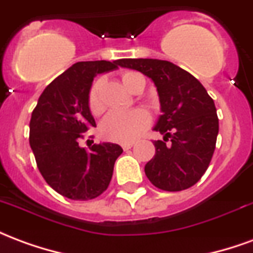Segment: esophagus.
<instances>
[{"instance_id": "esophagus-1", "label": "esophagus", "mask_w": 253, "mask_h": 253, "mask_svg": "<svg viewBox=\"0 0 253 253\" xmlns=\"http://www.w3.org/2000/svg\"><path fill=\"white\" fill-rule=\"evenodd\" d=\"M132 146H134V143H132V142L122 143V148H123V150H128V149H131Z\"/></svg>"}]
</instances>
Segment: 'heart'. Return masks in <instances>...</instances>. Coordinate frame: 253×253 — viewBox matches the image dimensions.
Returning a JSON list of instances; mask_svg holds the SVG:
<instances>
[{
    "label": "heart",
    "mask_w": 253,
    "mask_h": 253,
    "mask_svg": "<svg viewBox=\"0 0 253 253\" xmlns=\"http://www.w3.org/2000/svg\"><path fill=\"white\" fill-rule=\"evenodd\" d=\"M137 76L139 74L134 72H126L122 74V83L128 90L132 89V84ZM100 86H101V80L94 81L88 94V108L93 115H100L104 110V105L100 97ZM149 125H150V115L148 114V111L142 108L130 111H112L100 123V132L105 139L127 143L141 137Z\"/></svg>",
    "instance_id": "obj_1"
}]
</instances>
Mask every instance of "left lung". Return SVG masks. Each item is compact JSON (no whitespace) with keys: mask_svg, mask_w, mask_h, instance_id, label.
<instances>
[{"mask_svg":"<svg viewBox=\"0 0 253 253\" xmlns=\"http://www.w3.org/2000/svg\"><path fill=\"white\" fill-rule=\"evenodd\" d=\"M119 66L141 72L157 88L161 104L156 131L164 141H154L156 154L145 165L150 183L160 190H187L209 168L218 135L214 101L192 74L161 59H121ZM171 143L166 145V141Z\"/></svg>","mask_w":253,"mask_h":253,"instance_id":"1","label":"left lung"}]
</instances>
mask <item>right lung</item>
<instances>
[{
    "instance_id": "right-lung-1",
    "label": "right lung",
    "mask_w": 253,
    "mask_h": 253,
    "mask_svg": "<svg viewBox=\"0 0 253 253\" xmlns=\"http://www.w3.org/2000/svg\"><path fill=\"white\" fill-rule=\"evenodd\" d=\"M119 61L77 62L43 90L32 111L30 145L47 184L73 201H88L110 186L114 165L123 149L103 142L89 150L78 142L96 126L88 108L93 78L115 70Z\"/></svg>"
}]
</instances>
